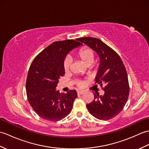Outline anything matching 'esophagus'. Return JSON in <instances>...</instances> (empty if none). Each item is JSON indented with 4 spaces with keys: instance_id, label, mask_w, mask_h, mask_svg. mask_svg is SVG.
<instances>
[{
    "instance_id": "34e87169",
    "label": "esophagus",
    "mask_w": 149,
    "mask_h": 149,
    "mask_svg": "<svg viewBox=\"0 0 149 149\" xmlns=\"http://www.w3.org/2000/svg\"><path fill=\"white\" fill-rule=\"evenodd\" d=\"M84 91H83V90L78 91H77V94H78V95H82V94L84 93Z\"/></svg>"
}]
</instances>
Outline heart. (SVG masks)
<instances>
[{
	"mask_svg": "<svg viewBox=\"0 0 149 149\" xmlns=\"http://www.w3.org/2000/svg\"><path fill=\"white\" fill-rule=\"evenodd\" d=\"M75 56L83 63V65L87 67H89L94 62V53L92 50L88 48V47H83V48L81 49L77 52ZM71 65V60L67 58L64 62V70L66 72L70 70ZM77 84L79 86H83L84 83L82 81H77Z\"/></svg>",
	"mask_w": 149,
	"mask_h": 149,
	"instance_id": "heart-1",
	"label": "heart"
}]
</instances>
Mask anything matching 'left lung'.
<instances>
[{"mask_svg":"<svg viewBox=\"0 0 149 149\" xmlns=\"http://www.w3.org/2000/svg\"><path fill=\"white\" fill-rule=\"evenodd\" d=\"M77 40L93 50L100 59L95 83L103 88L104 93H93V100L86 104L88 111L99 120L111 119L121 112L128 99L129 86L124 65L118 54L99 39L84 37Z\"/></svg>","mask_w":149,"mask_h":149,"instance_id":"left-lung-1","label":"left lung"}]
</instances>
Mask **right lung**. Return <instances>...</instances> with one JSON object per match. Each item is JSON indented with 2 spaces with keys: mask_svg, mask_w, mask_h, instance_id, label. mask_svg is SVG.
Listing matches in <instances>:
<instances>
[{
  "mask_svg": "<svg viewBox=\"0 0 149 149\" xmlns=\"http://www.w3.org/2000/svg\"><path fill=\"white\" fill-rule=\"evenodd\" d=\"M82 45L73 40L55 42L38 55L31 65L26 81L27 99L38 115L49 121L61 120L69 115L77 91L60 93L56 90L59 79L65 75L66 55Z\"/></svg>",
  "mask_w": 149,
  "mask_h": 149,
  "instance_id": "1",
  "label": "right lung"
}]
</instances>
